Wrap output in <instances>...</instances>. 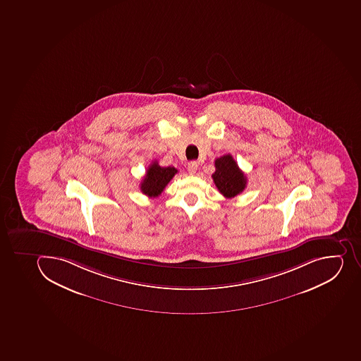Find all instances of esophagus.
Instances as JSON below:
<instances>
[{
    "label": "esophagus",
    "instance_id": "34e87169",
    "mask_svg": "<svg viewBox=\"0 0 361 361\" xmlns=\"http://www.w3.org/2000/svg\"><path fill=\"white\" fill-rule=\"evenodd\" d=\"M188 170L190 175H195L197 170V162H195V161H191V162H188Z\"/></svg>",
    "mask_w": 361,
    "mask_h": 361
}]
</instances>
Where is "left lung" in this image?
Instances as JSON below:
<instances>
[{"mask_svg": "<svg viewBox=\"0 0 361 361\" xmlns=\"http://www.w3.org/2000/svg\"><path fill=\"white\" fill-rule=\"evenodd\" d=\"M215 169L212 177L221 195L231 199L244 191L247 178L230 154L215 160Z\"/></svg>", "mask_w": 361, "mask_h": 361, "instance_id": "8db88e82", "label": "left lung"}]
</instances>
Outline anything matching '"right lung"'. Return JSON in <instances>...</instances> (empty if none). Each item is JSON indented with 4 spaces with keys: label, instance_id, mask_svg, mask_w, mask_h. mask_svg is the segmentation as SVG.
Segmentation results:
<instances>
[{
    "label": "right lung",
    "instance_id": "1",
    "mask_svg": "<svg viewBox=\"0 0 361 361\" xmlns=\"http://www.w3.org/2000/svg\"><path fill=\"white\" fill-rule=\"evenodd\" d=\"M176 173L177 169L173 166H161L154 161L141 180V192L149 197H159Z\"/></svg>",
    "mask_w": 361,
    "mask_h": 361
}]
</instances>
